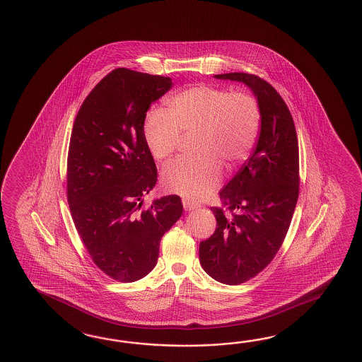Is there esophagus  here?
Wrapping results in <instances>:
<instances>
[{
    "label": "esophagus",
    "instance_id": "esophagus-1",
    "mask_svg": "<svg viewBox=\"0 0 362 362\" xmlns=\"http://www.w3.org/2000/svg\"><path fill=\"white\" fill-rule=\"evenodd\" d=\"M182 204H184V209L185 211H193L195 209H199L201 207V204L199 203L194 202L192 199H187V198H184L182 199Z\"/></svg>",
    "mask_w": 362,
    "mask_h": 362
}]
</instances>
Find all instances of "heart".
<instances>
[{
    "instance_id": "b5f03b06",
    "label": "heart",
    "mask_w": 362,
    "mask_h": 362,
    "mask_svg": "<svg viewBox=\"0 0 362 362\" xmlns=\"http://www.w3.org/2000/svg\"><path fill=\"white\" fill-rule=\"evenodd\" d=\"M261 127V107L247 91L195 84L169 98L167 112L151 110L144 121V139L153 159L173 156L181 135L193 134L192 156L163 170L169 193L199 201L218 186L223 164L235 168L249 158Z\"/></svg>"
}]
</instances>
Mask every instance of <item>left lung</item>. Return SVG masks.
<instances>
[{"label":"left lung","mask_w":362,"mask_h":362,"mask_svg":"<svg viewBox=\"0 0 362 362\" xmlns=\"http://www.w3.org/2000/svg\"><path fill=\"white\" fill-rule=\"evenodd\" d=\"M215 78L246 84L261 107L257 146L218 193L223 207H211L216 229L199 245L203 269L237 286L266 269L286 238L300 192L298 141L286 101L269 82L247 73Z\"/></svg>","instance_id":"1"}]
</instances>
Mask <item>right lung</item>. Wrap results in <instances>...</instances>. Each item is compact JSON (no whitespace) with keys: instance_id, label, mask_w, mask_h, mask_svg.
Wrapping results in <instances>:
<instances>
[{"instance_id":"add662e5","label":"right lung","mask_w":362,"mask_h":362,"mask_svg":"<svg viewBox=\"0 0 362 362\" xmlns=\"http://www.w3.org/2000/svg\"><path fill=\"white\" fill-rule=\"evenodd\" d=\"M170 88L168 76L115 69L84 99L73 125L66 175L71 218L93 263L121 283L151 272L161 237L184 210L178 195L142 206L158 181L144 121Z\"/></svg>"}]
</instances>
